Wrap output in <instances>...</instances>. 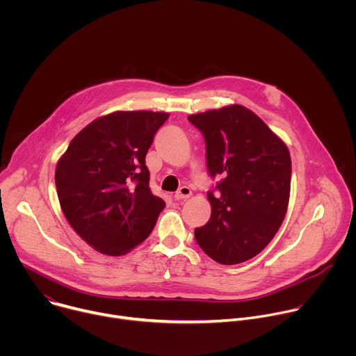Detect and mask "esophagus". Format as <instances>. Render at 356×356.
Returning a JSON list of instances; mask_svg holds the SVG:
<instances>
[{"mask_svg": "<svg viewBox=\"0 0 356 356\" xmlns=\"http://www.w3.org/2000/svg\"><path fill=\"white\" fill-rule=\"evenodd\" d=\"M190 195H191V190H190L188 187L183 186V187H180V188H179V191H176V194H175V200H177V201H180V200H186V198H188Z\"/></svg>", "mask_w": 356, "mask_h": 356, "instance_id": "esophagus-1", "label": "esophagus"}]
</instances>
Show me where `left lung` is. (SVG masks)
<instances>
[{
	"instance_id": "left-lung-1",
	"label": "left lung",
	"mask_w": 356,
	"mask_h": 356,
	"mask_svg": "<svg viewBox=\"0 0 356 356\" xmlns=\"http://www.w3.org/2000/svg\"><path fill=\"white\" fill-rule=\"evenodd\" d=\"M206 140L211 217L194 229L218 264L257 257L279 231L289 204L291 161L284 142L250 110L234 104L188 117Z\"/></svg>"
}]
</instances>
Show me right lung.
<instances>
[{"label":"right lung","instance_id":"obj_1","mask_svg":"<svg viewBox=\"0 0 356 356\" xmlns=\"http://www.w3.org/2000/svg\"><path fill=\"white\" fill-rule=\"evenodd\" d=\"M169 114L117 111L81 129L55 173L72 228L104 255H125L155 228L165 201L152 194L146 154Z\"/></svg>","mask_w":356,"mask_h":356}]
</instances>
